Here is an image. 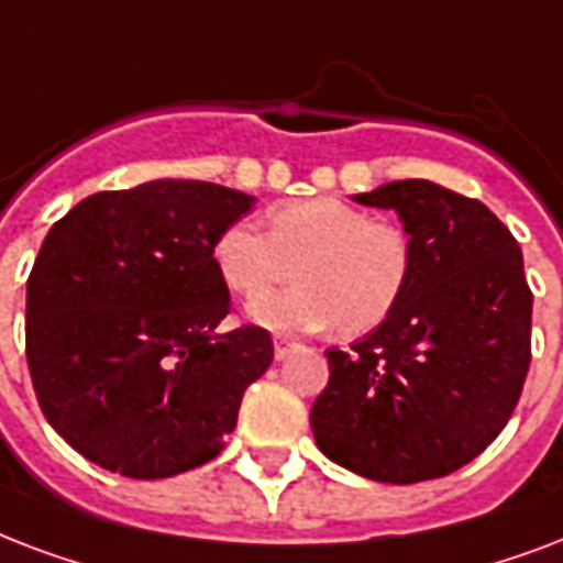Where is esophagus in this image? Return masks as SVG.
Returning <instances> with one entry per match:
<instances>
[{
    "label": "esophagus",
    "mask_w": 563,
    "mask_h": 563,
    "mask_svg": "<svg viewBox=\"0 0 563 563\" xmlns=\"http://www.w3.org/2000/svg\"><path fill=\"white\" fill-rule=\"evenodd\" d=\"M294 346H296L294 341H287V338H276V343H273V355H276V361H285Z\"/></svg>",
    "instance_id": "esophagus-1"
}]
</instances>
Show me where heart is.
Here are the masks:
<instances>
[{
	"label": "heart",
	"mask_w": 563,
	"mask_h": 563,
	"mask_svg": "<svg viewBox=\"0 0 563 563\" xmlns=\"http://www.w3.org/2000/svg\"><path fill=\"white\" fill-rule=\"evenodd\" d=\"M213 264L241 296L295 273L296 286L252 299L246 313L255 325L285 334L329 325L367 334L402 302L413 252L396 222L369 220L355 205L320 196L273 208L267 234L252 222L225 225L213 243Z\"/></svg>",
	"instance_id": "b5f03b06"
}]
</instances>
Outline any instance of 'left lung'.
Instances as JSON below:
<instances>
[{
  "label": "left lung",
  "mask_w": 563,
  "mask_h": 563,
  "mask_svg": "<svg viewBox=\"0 0 563 563\" xmlns=\"http://www.w3.org/2000/svg\"><path fill=\"white\" fill-rule=\"evenodd\" d=\"M352 199L399 213L411 282L396 311L350 352H325L313 440L325 459L373 482L449 476L505 429L529 373L522 252L478 199L426 178Z\"/></svg>",
  "instance_id": "1"
}]
</instances>
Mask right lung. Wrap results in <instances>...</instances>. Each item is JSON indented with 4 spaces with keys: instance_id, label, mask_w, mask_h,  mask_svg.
I'll use <instances>...</instances> for the list:
<instances>
[{
    "instance_id": "obj_1",
    "label": "right lung",
    "mask_w": 563,
    "mask_h": 563,
    "mask_svg": "<svg viewBox=\"0 0 563 563\" xmlns=\"http://www.w3.org/2000/svg\"><path fill=\"white\" fill-rule=\"evenodd\" d=\"M255 196L190 178L93 194L46 234L25 290V358L49 426L87 461L169 478L220 455L273 364L213 264Z\"/></svg>"
}]
</instances>
